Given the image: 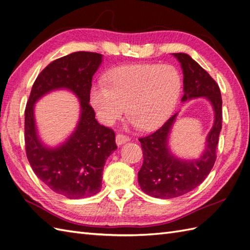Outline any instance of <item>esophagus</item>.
I'll return each instance as SVG.
<instances>
[{"instance_id": "1", "label": "esophagus", "mask_w": 250, "mask_h": 250, "mask_svg": "<svg viewBox=\"0 0 250 250\" xmlns=\"http://www.w3.org/2000/svg\"><path fill=\"white\" fill-rule=\"evenodd\" d=\"M127 142H130L129 136H125V135H124V134H117V135H116V144L118 146L124 145Z\"/></svg>"}]
</instances>
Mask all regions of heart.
Wrapping results in <instances>:
<instances>
[{"label":"heart","instance_id":"heart-1","mask_svg":"<svg viewBox=\"0 0 250 250\" xmlns=\"http://www.w3.org/2000/svg\"><path fill=\"white\" fill-rule=\"evenodd\" d=\"M182 86L180 70L171 64H132L111 70L106 84H93L89 101L102 124L113 125L127 104L129 124L153 130L174 111Z\"/></svg>","mask_w":250,"mask_h":250}]
</instances>
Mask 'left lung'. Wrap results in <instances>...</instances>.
<instances>
[{
	"mask_svg": "<svg viewBox=\"0 0 250 250\" xmlns=\"http://www.w3.org/2000/svg\"><path fill=\"white\" fill-rule=\"evenodd\" d=\"M181 63L184 74L182 101L205 97L214 111V123L206 138L203 154L196 159H181L172 154L168 142L177 113L162 127L143 138L144 163L138 172V184L148 195L173 198L188 193L205 181L216 159V146L222 129V96L217 83L200 64L184 53L172 54Z\"/></svg>",
	"mask_w": 250,
	"mask_h": 250,
	"instance_id": "left-lung-1",
	"label": "left lung"
}]
</instances>
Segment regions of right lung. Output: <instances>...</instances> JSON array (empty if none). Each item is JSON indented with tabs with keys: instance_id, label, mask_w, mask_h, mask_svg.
<instances>
[{
	"instance_id": "1",
	"label": "right lung",
	"mask_w": 250,
	"mask_h": 250,
	"mask_svg": "<svg viewBox=\"0 0 250 250\" xmlns=\"http://www.w3.org/2000/svg\"><path fill=\"white\" fill-rule=\"evenodd\" d=\"M101 62L100 54L76 52L49 63L37 77L25 108V149L31 168L50 190L70 200L98 193L105 161L117 149L114 131L99 125L89 105L92 79ZM61 88L80 99L81 118L65 142L49 148L37 135L34 104Z\"/></svg>"
}]
</instances>
